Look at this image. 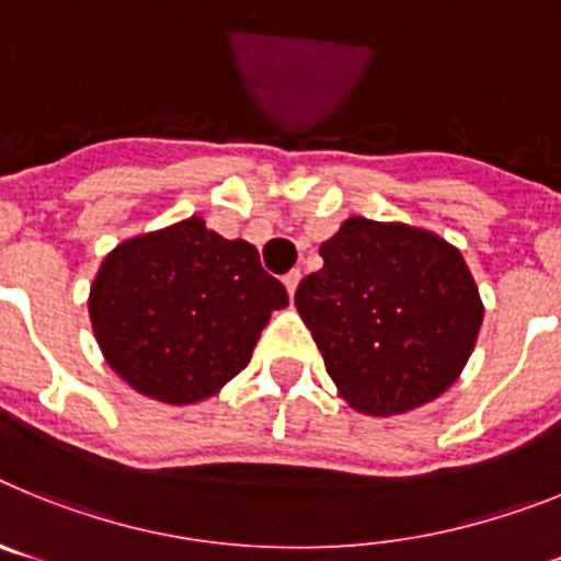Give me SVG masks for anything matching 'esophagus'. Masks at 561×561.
<instances>
[{
  "instance_id": "obj_1",
  "label": "esophagus",
  "mask_w": 561,
  "mask_h": 561,
  "mask_svg": "<svg viewBox=\"0 0 561 561\" xmlns=\"http://www.w3.org/2000/svg\"><path fill=\"white\" fill-rule=\"evenodd\" d=\"M297 284H300V270H291L289 275L284 277V286H286V291H289L291 297H295V289H297Z\"/></svg>"
}]
</instances>
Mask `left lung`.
I'll return each instance as SVG.
<instances>
[{
    "label": "left lung",
    "instance_id": "8db88e82",
    "mask_svg": "<svg viewBox=\"0 0 561 561\" xmlns=\"http://www.w3.org/2000/svg\"><path fill=\"white\" fill-rule=\"evenodd\" d=\"M295 291L325 370L351 408L399 415L438 399L483 323L474 277L444 238L354 216Z\"/></svg>",
    "mask_w": 561,
    "mask_h": 561
}]
</instances>
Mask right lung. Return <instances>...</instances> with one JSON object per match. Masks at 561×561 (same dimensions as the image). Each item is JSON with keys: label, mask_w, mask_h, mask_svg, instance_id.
I'll return each mask as SVG.
<instances>
[{"label": "right lung", "mask_w": 561, "mask_h": 561, "mask_svg": "<svg viewBox=\"0 0 561 561\" xmlns=\"http://www.w3.org/2000/svg\"><path fill=\"white\" fill-rule=\"evenodd\" d=\"M284 306L289 295L255 247L227 241L199 216L114 247L89 291L92 331L114 374L165 404L219 393Z\"/></svg>", "instance_id": "1"}]
</instances>
